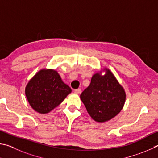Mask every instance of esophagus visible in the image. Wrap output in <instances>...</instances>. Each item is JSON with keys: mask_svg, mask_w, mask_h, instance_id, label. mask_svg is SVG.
I'll use <instances>...</instances> for the list:
<instances>
[{"mask_svg": "<svg viewBox=\"0 0 158 158\" xmlns=\"http://www.w3.org/2000/svg\"><path fill=\"white\" fill-rule=\"evenodd\" d=\"M74 92L76 94H81V89H77L74 90Z\"/></svg>", "mask_w": 158, "mask_h": 158, "instance_id": "obj_1", "label": "esophagus"}]
</instances>
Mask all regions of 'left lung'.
Segmentation results:
<instances>
[{
  "mask_svg": "<svg viewBox=\"0 0 158 158\" xmlns=\"http://www.w3.org/2000/svg\"><path fill=\"white\" fill-rule=\"evenodd\" d=\"M106 74L94 75L91 83L81 94L87 112L97 122H106L121 112L126 101V93L109 69Z\"/></svg>",
  "mask_w": 158,
  "mask_h": 158,
  "instance_id": "1",
  "label": "left lung"
}]
</instances>
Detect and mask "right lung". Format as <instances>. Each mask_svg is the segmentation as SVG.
I'll use <instances>...</instances> for the list:
<instances>
[{
    "mask_svg": "<svg viewBox=\"0 0 158 158\" xmlns=\"http://www.w3.org/2000/svg\"><path fill=\"white\" fill-rule=\"evenodd\" d=\"M71 89L64 83L57 72L42 69L36 73L26 87V96L33 109L46 114L64 100Z\"/></svg>",
    "mask_w": 158,
    "mask_h": 158,
    "instance_id": "right-lung-1",
    "label": "right lung"
}]
</instances>
